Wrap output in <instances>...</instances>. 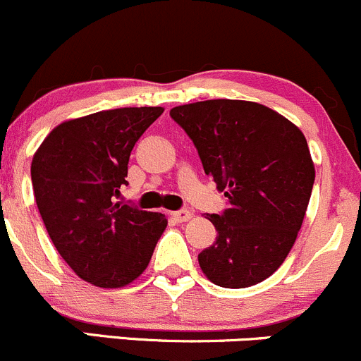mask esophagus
Wrapping results in <instances>:
<instances>
[{
  "mask_svg": "<svg viewBox=\"0 0 361 361\" xmlns=\"http://www.w3.org/2000/svg\"><path fill=\"white\" fill-rule=\"evenodd\" d=\"M171 216H173L174 221L185 223V221H188V219L192 218V212L188 211V209H180V211H174Z\"/></svg>",
  "mask_w": 361,
  "mask_h": 361,
  "instance_id": "34e87169",
  "label": "esophagus"
}]
</instances>
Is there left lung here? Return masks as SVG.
<instances>
[{
    "mask_svg": "<svg viewBox=\"0 0 361 361\" xmlns=\"http://www.w3.org/2000/svg\"><path fill=\"white\" fill-rule=\"evenodd\" d=\"M169 116L228 197V209L207 216L218 237L199 254L204 275L226 289L263 282L286 261L308 209L314 166L305 135L256 102H195Z\"/></svg>",
    "mask_w": 361,
    "mask_h": 361,
    "instance_id": "left-lung-1",
    "label": "left lung"
}]
</instances>
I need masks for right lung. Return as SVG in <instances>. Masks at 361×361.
<instances>
[{
  "instance_id": "obj_1",
  "label": "right lung",
  "mask_w": 361,
  "mask_h": 361,
  "mask_svg": "<svg viewBox=\"0 0 361 361\" xmlns=\"http://www.w3.org/2000/svg\"><path fill=\"white\" fill-rule=\"evenodd\" d=\"M162 112L124 107L66 121L32 157L34 197L53 245L97 287L119 289L138 279L168 226L161 212L114 202L128 185L133 147Z\"/></svg>"
}]
</instances>
